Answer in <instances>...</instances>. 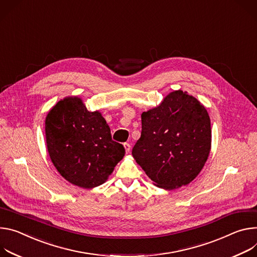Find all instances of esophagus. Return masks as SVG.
I'll return each instance as SVG.
<instances>
[{
	"label": "esophagus",
	"instance_id": "obj_1",
	"mask_svg": "<svg viewBox=\"0 0 257 257\" xmlns=\"http://www.w3.org/2000/svg\"><path fill=\"white\" fill-rule=\"evenodd\" d=\"M123 146H124V149H125L126 153H130V151H131V145H130L128 143H124Z\"/></svg>",
	"mask_w": 257,
	"mask_h": 257
}]
</instances>
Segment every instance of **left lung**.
<instances>
[{
	"mask_svg": "<svg viewBox=\"0 0 257 257\" xmlns=\"http://www.w3.org/2000/svg\"><path fill=\"white\" fill-rule=\"evenodd\" d=\"M142 133L132 154L156 187L174 190L190 184L203 168L211 148L205 107L181 90L142 113Z\"/></svg>",
	"mask_w": 257,
	"mask_h": 257,
	"instance_id": "8db88e82",
	"label": "left lung"
}]
</instances>
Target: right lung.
<instances>
[{"label": "right lung", "instance_id": "obj_1", "mask_svg": "<svg viewBox=\"0 0 257 257\" xmlns=\"http://www.w3.org/2000/svg\"><path fill=\"white\" fill-rule=\"evenodd\" d=\"M45 131L54 166L66 181L83 189L105 183L125 153L112 140L102 114L88 111L76 96L60 100L49 111Z\"/></svg>", "mask_w": 257, "mask_h": 257}]
</instances>
